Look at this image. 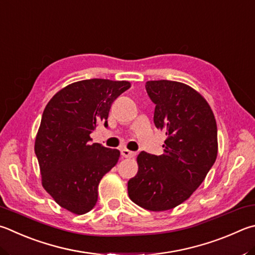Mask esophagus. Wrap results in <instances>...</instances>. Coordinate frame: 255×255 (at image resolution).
<instances>
[{"label":"esophagus","instance_id":"34e87169","mask_svg":"<svg viewBox=\"0 0 255 255\" xmlns=\"http://www.w3.org/2000/svg\"><path fill=\"white\" fill-rule=\"evenodd\" d=\"M122 155L124 157H126V158H131V157L136 155V152L129 150V149H127V148H124V149H122Z\"/></svg>","mask_w":255,"mask_h":255}]
</instances>
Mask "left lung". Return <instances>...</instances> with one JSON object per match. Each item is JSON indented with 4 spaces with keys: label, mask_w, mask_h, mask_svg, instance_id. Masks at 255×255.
<instances>
[{
    "label": "left lung",
    "mask_w": 255,
    "mask_h": 255,
    "mask_svg": "<svg viewBox=\"0 0 255 255\" xmlns=\"http://www.w3.org/2000/svg\"><path fill=\"white\" fill-rule=\"evenodd\" d=\"M145 87L155 104V126L167 138L163 155H138V173L128 180V195L146 210L167 211L186 201L214 165L217 127L210 105L189 86L157 80Z\"/></svg>",
    "instance_id": "1"
}]
</instances>
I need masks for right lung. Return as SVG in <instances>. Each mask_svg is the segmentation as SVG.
I'll list each match as a JSON object with an SVG mask.
<instances>
[{
	"label": "right lung",
	"mask_w": 255,
	"mask_h": 255,
	"mask_svg": "<svg viewBox=\"0 0 255 255\" xmlns=\"http://www.w3.org/2000/svg\"><path fill=\"white\" fill-rule=\"evenodd\" d=\"M129 88L128 81H78L57 92L44 109L34 145L42 185L71 213L95 207L101 178L117 164L120 151L90 145V133L99 123L108 127L110 107Z\"/></svg>",
	"instance_id": "right-lung-1"
}]
</instances>
